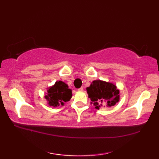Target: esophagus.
<instances>
[{
    "instance_id": "esophagus-1",
    "label": "esophagus",
    "mask_w": 159,
    "mask_h": 159,
    "mask_svg": "<svg viewBox=\"0 0 159 159\" xmlns=\"http://www.w3.org/2000/svg\"><path fill=\"white\" fill-rule=\"evenodd\" d=\"M78 90H79V92H82V91L83 90V87H80V88H79Z\"/></svg>"
}]
</instances>
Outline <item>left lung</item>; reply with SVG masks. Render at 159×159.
I'll use <instances>...</instances> for the list:
<instances>
[{
  "label": "left lung",
  "mask_w": 159,
  "mask_h": 159,
  "mask_svg": "<svg viewBox=\"0 0 159 159\" xmlns=\"http://www.w3.org/2000/svg\"><path fill=\"white\" fill-rule=\"evenodd\" d=\"M86 89L92 101L91 104H93L96 109L101 107L110 108L120 101V91L112 83L96 80Z\"/></svg>",
  "instance_id": "8db88e82"
}]
</instances>
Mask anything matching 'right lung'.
I'll return each instance as SVG.
<instances>
[{"mask_svg":"<svg viewBox=\"0 0 159 159\" xmlns=\"http://www.w3.org/2000/svg\"><path fill=\"white\" fill-rule=\"evenodd\" d=\"M72 89H69L68 85L61 80L56 81L55 85L50 87L47 90L44 98L50 107H57L63 106L64 103L72 98Z\"/></svg>","mask_w":159,"mask_h":159,"instance_id":"right-lung-1","label":"right lung"}]
</instances>
